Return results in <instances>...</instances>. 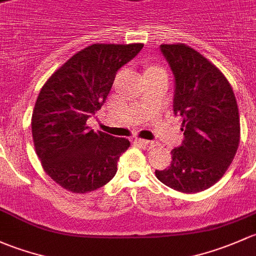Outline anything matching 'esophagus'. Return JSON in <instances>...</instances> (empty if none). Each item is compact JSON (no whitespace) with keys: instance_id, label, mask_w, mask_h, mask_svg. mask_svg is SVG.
<instances>
[{"instance_id":"1","label":"esophagus","mask_w":256,"mask_h":256,"mask_svg":"<svg viewBox=\"0 0 256 256\" xmlns=\"http://www.w3.org/2000/svg\"><path fill=\"white\" fill-rule=\"evenodd\" d=\"M136 143L138 144L139 146H142L143 149H146V150H150L152 149V148L155 146L154 142H150V140H146V139H136Z\"/></svg>"}]
</instances>
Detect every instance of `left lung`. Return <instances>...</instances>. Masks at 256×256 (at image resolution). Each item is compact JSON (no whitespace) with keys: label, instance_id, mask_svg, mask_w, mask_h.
Returning a JSON list of instances; mask_svg holds the SVG:
<instances>
[{"label":"left lung","instance_id":"1","mask_svg":"<svg viewBox=\"0 0 256 256\" xmlns=\"http://www.w3.org/2000/svg\"><path fill=\"white\" fill-rule=\"evenodd\" d=\"M175 80L174 113L182 118L184 140L172 162L155 170L176 191L196 194L214 185L236 156L240 139L238 104L232 86L204 55L185 44H162Z\"/></svg>","mask_w":256,"mask_h":256}]
</instances>
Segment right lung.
<instances>
[{"mask_svg":"<svg viewBox=\"0 0 256 256\" xmlns=\"http://www.w3.org/2000/svg\"><path fill=\"white\" fill-rule=\"evenodd\" d=\"M143 44H92L50 76L32 116L34 148L44 171L75 194L104 186L117 172L128 139L94 132L86 122L104 106L116 74Z\"/></svg>","mask_w":256,"mask_h":256,"instance_id":"add662e5","label":"right lung"}]
</instances>
